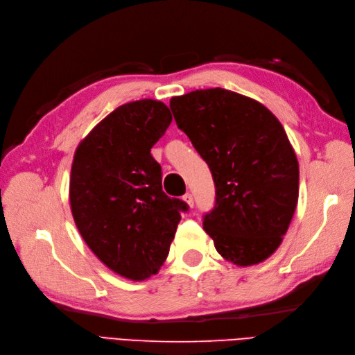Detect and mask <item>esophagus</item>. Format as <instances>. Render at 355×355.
<instances>
[{"label":"esophagus","instance_id":"1","mask_svg":"<svg viewBox=\"0 0 355 355\" xmlns=\"http://www.w3.org/2000/svg\"><path fill=\"white\" fill-rule=\"evenodd\" d=\"M182 200H184L191 209L194 207V197H192V194H189V192H187V194H185L184 197H182Z\"/></svg>","mask_w":355,"mask_h":355}]
</instances>
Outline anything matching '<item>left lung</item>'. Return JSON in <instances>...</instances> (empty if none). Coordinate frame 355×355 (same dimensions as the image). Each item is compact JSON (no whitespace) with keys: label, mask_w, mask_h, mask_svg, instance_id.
Segmentation results:
<instances>
[{"label":"left lung","mask_w":355,"mask_h":355,"mask_svg":"<svg viewBox=\"0 0 355 355\" xmlns=\"http://www.w3.org/2000/svg\"><path fill=\"white\" fill-rule=\"evenodd\" d=\"M170 110L216 187L204 231L228 262H263L280 247L299 197L297 158L282 123L262 103L220 87L171 98Z\"/></svg>","instance_id":"1"}]
</instances>
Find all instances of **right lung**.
<instances>
[{"label": "right lung", "mask_w": 355, "mask_h": 355, "mask_svg": "<svg viewBox=\"0 0 355 355\" xmlns=\"http://www.w3.org/2000/svg\"><path fill=\"white\" fill-rule=\"evenodd\" d=\"M171 123L167 106L142 99L118 106L75 151L69 201L90 250L128 280L157 274L188 204L161 187L151 148Z\"/></svg>", "instance_id": "obj_1"}]
</instances>
